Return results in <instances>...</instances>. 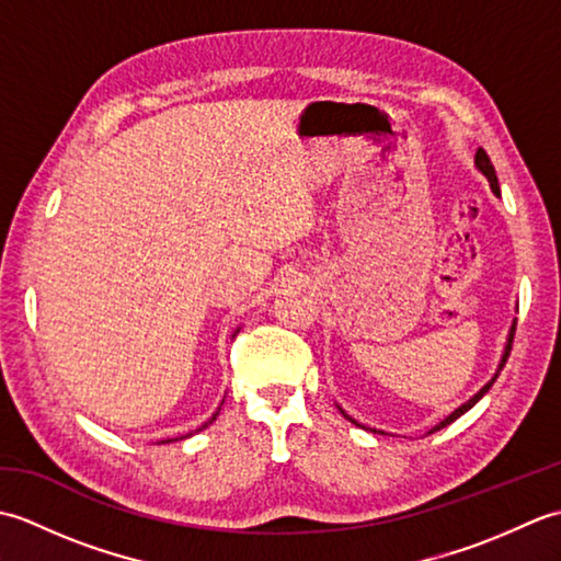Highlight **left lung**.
<instances>
[{
  "label": "left lung",
  "mask_w": 561,
  "mask_h": 561,
  "mask_svg": "<svg viewBox=\"0 0 561 561\" xmlns=\"http://www.w3.org/2000/svg\"><path fill=\"white\" fill-rule=\"evenodd\" d=\"M474 165H478V171L486 178V181H490V187H492V193L496 195V197H502V190H499V181H496V171H494V165H492V161H490V157H486V151L484 149H478V153H474ZM514 332H516V320H514V323H511V330H508V337H506V347H504V354H502V362H499V366H496V374L490 378V380H486V383L478 390V392H474V396L468 400V402H462L460 404V408L458 410H453L448 416H446V420H440L434 428H428V434H434V432H438V428H444V426H448L450 422H456L458 420V416L460 414H465V412H468V410H472L474 408V404H478L484 396H486V392H490V388L494 386V380L499 378V374H502V368H504V364H506V359H508V352H511V342H514ZM337 410L342 412V416H344V420H350L352 424H356V426H362L359 422H356V420H352V416L347 414V412H344L342 408H340V404H337ZM362 428H366V426H362ZM371 432L376 434V428H371ZM378 434H383V432H378Z\"/></svg>",
  "instance_id": "1"
}]
</instances>
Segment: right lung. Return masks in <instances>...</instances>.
<instances>
[{
  "instance_id": "right-lung-1",
  "label": "right lung",
  "mask_w": 561,
  "mask_h": 561,
  "mask_svg": "<svg viewBox=\"0 0 561 561\" xmlns=\"http://www.w3.org/2000/svg\"><path fill=\"white\" fill-rule=\"evenodd\" d=\"M238 330H241V328H238ZM238 330L233 332V337L238 335ZM219 410H221V408H219ZM219 410L211 414V420H207V422H205V424H202L199 428H195V432H202V428H207V426H209V424H211L214 420H217V416H219ZM187 436H193V434H185V436H175V438H165V440H159V444H173V440H183V438H187Z\"/></svg>"
}]
</instances>
